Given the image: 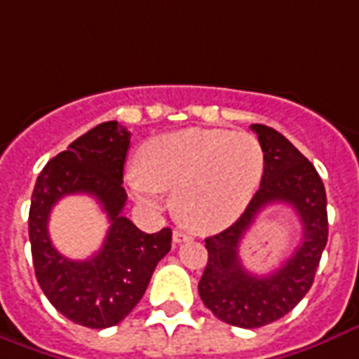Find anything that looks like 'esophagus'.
<instances>
[{
    "instance_id": "1",
    "label": "esophagus",
    "mask_w": 359,
    "mask_h": 359,
    "mask_svg": "<svg viewBox=\"0 0 359 359\" xmlns=\"http://www.w3.org/2000/svg\"><path fill=\"white\" fill-rule=\"evenodd\" d=\"M172 240H174V243H183V241L191 240V236H189L187 232H182V230H174Z\"/></svg>"
}]
</instances>
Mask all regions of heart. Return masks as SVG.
Segmentation results:
<instances>
[{"instance_id": "1", "label": "heart", "mask_w": 359, "mask_h": 359, "mask_svg": "<svg viewBox=\"0 0 359 359\" xmlns=\"http://www.w3.org/2000/svg\"><path fill=\"white\" fill-rule=\"evenodd\" d=\"M138 166L125 176L138 202L161 208L163 191L176 193L180 223L215 232L234 223L252 198L264 174V149L247 130L191 127L146 142Z\"/></svg>"}]
</instances>
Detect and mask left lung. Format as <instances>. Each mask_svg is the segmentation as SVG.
I'll return each mask as SVG.
<instances>
[{
  "instance_id": "obj_1",
  "label": "left lung",
  "mask_w": 359,
  "mask_h": 359,
  "mask_svg": "<svg viewBox=\"0 0 359 359\" xmlns=\"http://www.w3.org/2000/svg\"><path fill=\"white\" fill-rule=\"evenodd\" d=\"M251 129L264 149L260 189L232 226L205 238L208 264L198 283L205 307L219 320L245 330L279 320L304 299L327 243L326 189L315 166L271 127L255 123ZM279 201L299 213L302 241L280 269L255 276L241 264L239 243L257 213Z\"/></svg>"
}]
</instances>
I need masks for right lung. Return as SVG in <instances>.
<instances>
[{"mask_svg": "<svg viewBox=\"0 0 359 359\" xmlns=\"http://www.w3.org/2000/svg\"><path fill=\"white\" fill-rule=\"evenodd\" d=\"M129 144L130 133L118 121L97 125L46 163L32 194L29 241L39 286L61 315L91 330L123 320L170 251V229L146 234L121 215ZM67 194L93 196L111 221L102 251L88 261L63 257L49 240V211Z\"/></svg>", "mask_w": 359, "mask_h": 359, "instance_id": "add662e5", "label": "right lung"}]
</instances>
